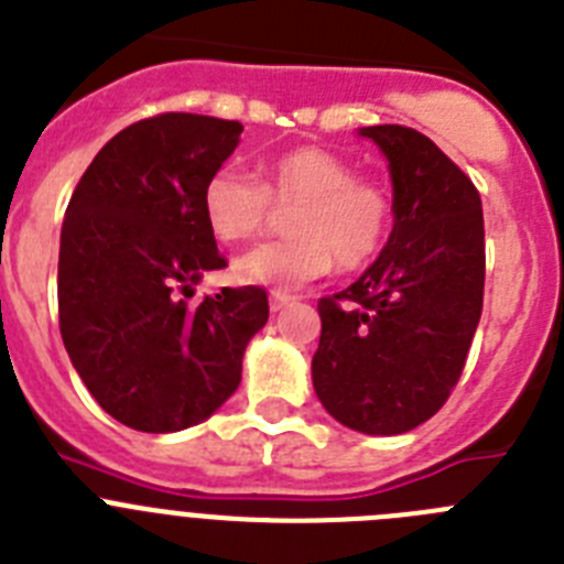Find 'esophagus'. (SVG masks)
Segmentation results:
<instances>
[{"instance_id": "1", "label": "esophagus", "mask_w": 564, "mask_h": 564, "mask_svg": "<svg viewBox=\"0 0 564 564\" xmlns=\"http://www.w3.org/2000/svg\"><path fill=\"white\" fill-rule=\"evenodd\" d=\"M293 299L288 296V293H279V291H271V311L276 313V311H282V307H288L291 305Z\"/></svg>"}]
</instances>
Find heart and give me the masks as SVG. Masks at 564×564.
I'll return each mask as SVG.
<instances>
[{"label":"heart","instance_id":"obj_1","mask_svg":"<svg viewBox=\"0 0 564 564\" xmlns=\"http://www.w3.org/2000/svg\"><path fill=\"white\" fill-rule=\"evenodd\" d=\"M285 242L257 246L234 262L242 285L293 291L333 268L370 265L392 223L390 192L356 174L350 163L318 147H299L265 163L262 183L237 166H223L203 186V217L223 242H246L291 212Z\"/></svg>","mask_w":564,"mask_h":564}]
</instances>
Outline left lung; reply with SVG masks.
<instances>
[{"label":"left lung","mask_w":564,"mask_h":564,"mask_svg":"<svg viewBox=\"0 0 564 564\" xmlns=\"http://www.w3.org/2000/svg\"><path fill=\"white\" fill-rule=\"evenodd\" d=\"M392 226L381 257L347 291L318 299L313 387L338 423L401 435L455 390L482 313L486 231L480 192L417 129L381 123Z\"/></svg>","instance_id":"obj_1"}]
</instances>
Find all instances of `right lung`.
Listing matches in <instances>:
<instances>
[{"instance_id":"right-lung-1","label":"right lung","mask_w":564,"mask_h":564,"mask_svg":"<svg viewBox=\"0 0 564 564\" xmlns=\"http://www.w3.org/2000/svg\"><path fill=\"white\" fill-rule=\"evenodd\" d=\"M242 123L163 112L121 129L69 197L58 248V327L104 410L138 432H181L217 412L242 352L268 322V293L223 288L186 305L226 268L203 217V186Z\"/></svg>"}]
</instances>
